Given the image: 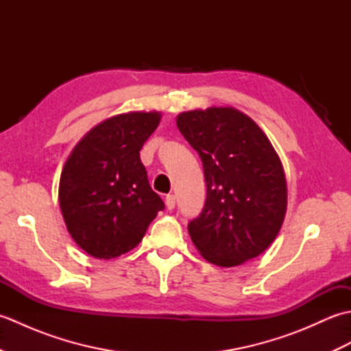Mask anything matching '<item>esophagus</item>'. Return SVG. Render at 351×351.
I'll return each instance as SVG.
<instances>
[{
	"label": "esophagus",
	"mask_w": 351,
	"mask_h": 351,
	"mask_svg": "<svg viewBox=\"0 0 351 351\" xmlns=\"http://www.w3.org/2000/svg\"><path fill=\"white\" fill-rule=\"evenodd\" d=\"M175 205H176L175 196H173V195H167V196H166V206H167V210H173Z\"/></svg>",
	"instance_id": "34e87169"
}]
</instances>
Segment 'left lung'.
Here are the masks:
<instances>
[{
	"mask_svg": "<svg viewBox=\"0 0 351 351\" xmlns=\"http://www.w3.org/2000/svg\"><path fill=\"white\" fill-rule=\"evenodd\" d=\"M178 130L202 160L206 200L189 234L208 263L235 267L261 255L279 234L287 181L270 140L241 111H185Z\"/></svg>",
	"mask_w": 351,
	"mask_h": 351,
	"instance_id": "8db88e82",
	"label": "left lung"
}]
</instances>
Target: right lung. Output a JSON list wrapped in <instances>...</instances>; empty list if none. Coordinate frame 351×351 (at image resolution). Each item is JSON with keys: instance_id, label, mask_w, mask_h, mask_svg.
Returning a JSON list of instances; mask_svg holds the SVG:
<instances>
[{"instance_id": "right-lung-1", "label": "right lung", "mask_w": 351, "mask_h": 351, "mask_svg": "<svg viewBox=\"0 0 351 351\" xmlns=\"http://www.w3.org/2000/svg\"><path fill=\"white\" fill-rule=\"evenodd\" d=\"M160 119L156 111L110 117L87 132L66 161L58 187L62 214L88 255L110 259L130 252L164 210L140 160Z\"/></svg>"}]
</instances>
